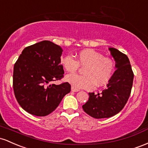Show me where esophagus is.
<instances>
[{"instance_id": "esophagus-1", "label": "esophagus", "mask_w": 148, "mask_h": 148, "mask_svg": "<svg viewBox=\"0 0 148 148\" xmlns=\"http://www.w3.org/2000/svg\"><path fill=\"white\" fill-rule=\"evenodd\" d=\"M71 91H72L73 92H79L78 89H75V88H73V87H72V88H71Z\"/></svg>"}]
</instances>
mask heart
<instances>
[{"label":"heart","mask_w":148,"mask_h":148,"mask_svg":"<svg viewBox=\"0 0 148 148\" xmlns=\"http://www.w3.org/2000/svg\"><path fill=\"white\" fill-rule=\"evenodd\" d=\"M61 64L68 72H75L79 66L84 67L82 73H71L66 75V81L76 89H92L100 87L110 82L115 70V63L110 57L92 49L79 52L77 60L71 55L63 56Z\"/></svg>","instance_id":"heart-1"}]
</instances>
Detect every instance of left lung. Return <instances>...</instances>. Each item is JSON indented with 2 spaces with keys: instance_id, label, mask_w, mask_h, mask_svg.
Here are the masks:
<instances>
[{
  "instance_id": "left-lung-1",
  "label": "left lung",
  "mask_w": 148,
  "mask_h": 148,
  "mask_svg": "<svg viewBox=\"0 0 148 148\" xmlns=\"http://www.w3.org/2000/svg\"><path fill=\"white\" fill-rule=\"evenodd\" d=\"M117 70L102 92L89 93V100L82 106L86 113L96 119L108 118L123 109L132 92L134 72L126 54L110 48Z\"/></svg>"
}]
</instances>
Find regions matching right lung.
<instances>
[{"mask_svg": "<svg viewBox=\"0 0 148 148\" xmlns=\"http://www.w3.org/2000/svg\"><path fill=\"white\" fill-rule=\"evenodd\" d=\"M62 52L57 45L43 40L24 48L14 64V96L29 113L40 117L50 114L71 92L69 82L52 84L64 77L60 64Z\"/></svg>", "mask_w": 148, "mask_h": 148, "instance_id": "add662e5", "label": "right lung"}]
</instances>
